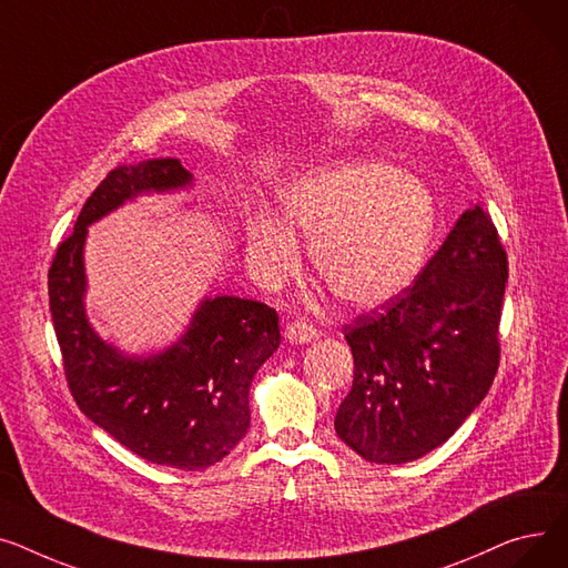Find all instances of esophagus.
Returning a JSON list of instances; mask_svg holds the SVG:
<instances>
[{
    "mask_svg": "<svg viewBox=\"0 0 568 568\" xmlns=\"http://www.w3.org/2000/svg\"><path fill=\"white\" fill-rule=\"evenodd\" d=\"M286 339L293 342V344H307V342H314L318 337V329L314 323L305 321V318H297L293 323L286 325Z\"/></svg>",
    "mask_w": 568,
    "mask_h": 568,
    "instance_id": "esophagus-1",
    "label": "esophagus"
}]
</instances>
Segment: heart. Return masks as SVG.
<instances>
[{"mask_svg": "<svg viewBox=\"0 0 568 568\" xmlns=\"http://www.w3.org/2000/svg\"><path fill=\"white\" fill-rule=\"evenodd\" d=\"M291 229L312 239L310 256L327 291L351 307H374L402 293L422 273L438 229L428 187L387 162L359 160L325 166L282 194ZM256 275L284 282L297 265V243L277 220L247 229Z\"/></svg>", "mask_w": 568, "mask_h": 568, "instance_id": "b5f03b06", "label": "heart"}]
</instances>
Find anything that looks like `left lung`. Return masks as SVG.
Listing matches in <instances>:
<instances>
[{"instance_id":"8db88e82","label":"left lung","mask_w":568,"mask_h":568,"mask_svg":"<svg viewBox=\"0 0 568 568\" xmlns=\"http://www.w3.org/2000/svg\"><path fill=\"white\" fill-rule=\"evenodd\" d=\"M507 280L503 241L475 206L408 288L344 325L355 374L335 430L353 452L398 465L454 436L497 374Z\"/></svg>"}]
</instances>
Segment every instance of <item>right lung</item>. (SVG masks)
I'll return each instance as SVG.
<instances>
[{"label": "right lung", "instance_id": "obj_1", "mask_svg": "<svg viewBox=\"0 0 568 568\" xmlns=\"http://www.w3.org/2000/svg\"><path fill=\"white\" fill-rule=\"evenodd\" d=\"M176 158L119 164L100 181L48 273L63 374L80 410L132 454L179 470L220 463L250 428V385L280 346L273 307L233 295L204 300L185 335L160 355L125 357L84 314L87 226L125 199L190 185Z\"/></svg>", "mask_w": 568, "mask_h": 568}]
</instances>
